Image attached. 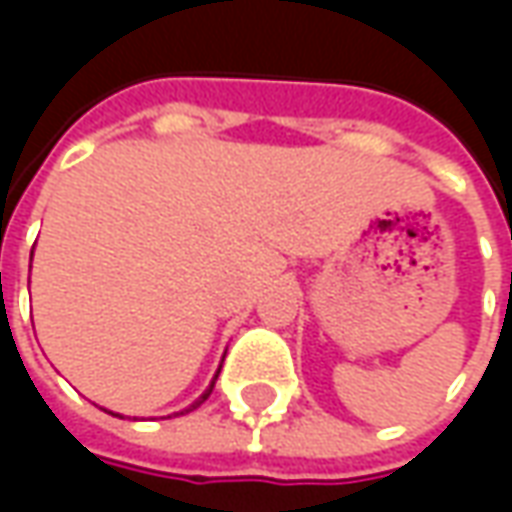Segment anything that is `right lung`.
I'll return each instance as SVG.
<instances>
[{"instance_id": "1", "label": "right lung", "mask_w": 512, "mask_h": 512, "mask_svg": "<svg viewBox=\"0 0 512 512\" xmlns=\"http://www.w3.org/2000/svg\"><path fill=\"white\" fill-rule=\"evenodd\" d=\"M216 378H219V373H216V376H213L211 386H208V389H205V392H202V397H200V400H197V403H191V406L186 408V411H191V408H197V406H200L202 400H208V395H211V392H213V384H216ZM180 414H183V411H180Z\"/></svg>"}]
</instances>
